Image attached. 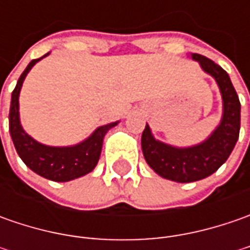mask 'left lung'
Instances as JSON below:
<instances>
[{"mask_svg":"<svg viewBox=\"0 0 250 250\" xmlns=\"http://www.w3.org/2000/svg\"><path fill=\"white\" fill-rule=\"evenodd\" d=\"M202 69L216 79L223 97V118L205 142L190 147H174L154 139L150 126L142 133V151L150 168L160 177L175 182H195L211 175L229 157L239 138L241 103L228 73L200 54H190Z\"/></svg>","mask_w":250,"mask_h":250,"instance_id":"left-lung-1","label":"left lung"}]
</instances>
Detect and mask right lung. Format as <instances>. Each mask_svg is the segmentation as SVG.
<instances>
[{
    "label": "right lung",
    "mask_w": 250,
    "mask_h": 250,
    "mask_svg": "<svg viewBox=\"0 0 250 250\" xmlns=\"http://www.w3.org/2000/svg\"><path fill=\"white\" fill-rule=\"evenodd\" d=\"M48 54L50 53L43 55L42 58L47 57ZM42 58L33 60L26 66V69L16 83V87L12 91L9 108V133L19 157L32 171L50 181L66 182L75 178L83 177L94 169L100 159L105 133L111 128H114L118 122H112L97 128L87 139L75 146H45L34 140L32 136H29L22 128L19 120V93L26 75L33 68L34 63L39 62Z\"/></svg>",
    "instance_id": "1"
}]
</instances>
